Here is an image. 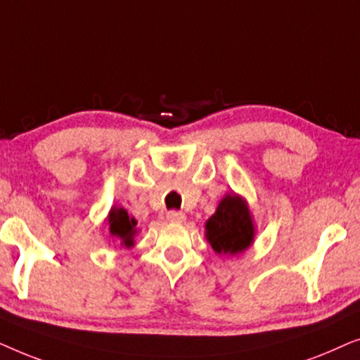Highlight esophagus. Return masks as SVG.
<instances>
[{
    "label": "esophagus",
    "instance_id": "34e87169",
    "mask_svg": "<svg viewBox=\"0 0 360 360\" xmlns=\"http://www.w3.org/2000/svg\"><path fill=\"white\" fill-rule=\"evenodd\" d=\"M167 219H169L170 223H185L186 216L185 213H181V211H169V213H167Z\"/></svg>",
    "mask_w": 360,
    "mask_h": 360
}]
</instances>
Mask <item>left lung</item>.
<instances>
[{"label": "left lung", "instance_id": "left-lung-1", "mask_svg": "<svg viewBox=\"0 0 360 360\" xmlns=\"http://www.w3.org/2000/svg\"><path fill=\"white\" fill-rule=\"evenodd\" d=\"M205 236L216 254L236 255L254 243L255 228L243 196L231 193L219 201L216 213L206 221Z\"/></svg>", "mask_w": 360, "mask_h": 360}]
</instances>
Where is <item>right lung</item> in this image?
Segmentation results:
<instances>
[{
	"mask_svg": "<svg viewBox=\"0 0 360 360\" xmlns=\"http://www.w3.org/2000/svg\"><path fill=\"white\" fill-rule=\"evenodd\" d=\"M106 219L108 226H110V234L120 239L124 248H132L134 245V236L137 234V221L131 218L124 208H116V206H112Z\"/></svg>",
	"mask_w": 360,
	"mask_h": 360,
	"instance_id": "right-lung-1",
	"label": "right lung"
}]
</instances>
